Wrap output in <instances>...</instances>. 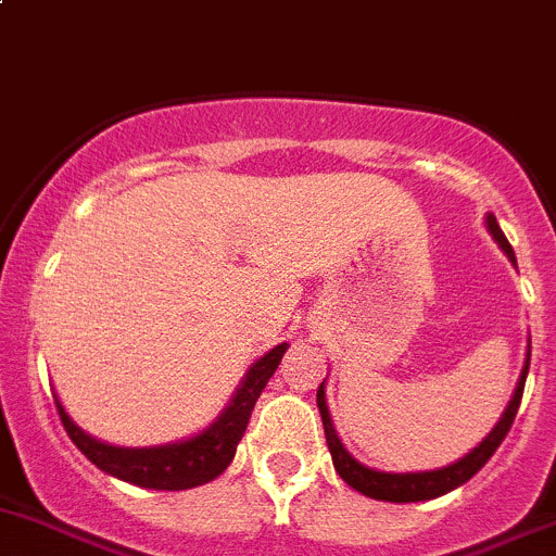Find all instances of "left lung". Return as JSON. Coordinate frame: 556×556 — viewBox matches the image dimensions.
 <instances>
[{"mask_svg": "<svg viewBox=\"0 0 556 556\" xmlns=\"http://www.w3.org/2000/svg\"><path fill=\"white\" fill-rule=\"evenodd\" d=\"M488 230L490 236L495 238V243L506 251L508 260L517 265V256H514L511 243H508L506 236H503L501 225L495 222V216L488 214ZM528 369H530V348H528V358H525L522 366V375H519L517 388H514V396L508 402L506 409H503L501 420L495 422V428L482 439L479 447H473L468 452L466 457H460L457 463L452 466L437 468V471H412V473H386V471H375V468H366L364 463H358L351 452L345 450V444L340 442L337 437L334 426H331V415H329V406H326V391H324V382L318 388V412H320V420H324V433H326V444H329L331 452V460H334L337 473L351 484L353 490H358L366 497H375V501H391V503H417V501H431V497L444 495V492L460 488L466 484L484 463L490 460L492 452L501 447V442L506 439L508 428H511L514 417H517L519 402H522V391H525V380H528Z\"/></svg>", "mask_w": 556, "mask_h": 556, "instance_id": "left-lung-1", "label": "left lung"}]
</instances>
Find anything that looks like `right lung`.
Listing matches in <instances>:
<instances>
[{
  "instance_id": "obj_1",
  "label": "right lung",
  "mask_w": 556,
  "mask_h": 556,
  "mask_svg": "<svg viewBox=\"0 0 556 556\" xmlns=\"http://www.w3.org/2000/svg\"><path fill=\"white\" fill-rule=\"evenodd\" d=\"M286 348L289 345L280 342L270 353L256 358V364H251V369L240 380L238 391L232 393L225 412L205 431H200L198 437L185 439V442L160 444V447H114V444L99 442L96 437L85 433L68 417V412L55 393L53 399L68 439L77 444V450L90 463H96L101 471H106L109 477H117L123 482L136 484V488L190 490L198 488V484L211 482V479H216L230 466L232 457H236L238 442L243 439L245 426H249L251 409H254L256 399L265 391L273 371L278 369Z\"/></svg>"
}]
</instances>
